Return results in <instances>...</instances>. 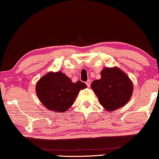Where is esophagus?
<instances>
[{"label":"esophagus","instance_id":"obj_1","mask_svg":"<svg viewBox=\"0 0 159 159\" xmlns=\"http://www.w3.org/2000/svg\"><path fill=\"white\" fill-rule=\"evenodd\" d=\"M85 83H86V84H87V86H88V88H90V84H91V81H90V80H88V81H87V82H85Z\"/></svg>","mask_w":159,"mask_h":159}]
</instances>
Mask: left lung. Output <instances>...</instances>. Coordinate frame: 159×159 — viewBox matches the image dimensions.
<instances>
[{
    "label": "left lung",
    "mask_w": 159,
    "mask_h": 159,
    "mask_svg": "<svg viewBox=\"0 0 159 159\" xmlns=\"http://www.w3.org/2000/svg\"><path fill=\"white\" fill-rule=\"evenodd\" d=\"M101 75V79L91 84L101 105L106 111H113L127 103L133 92L129 77L118 67L104 68Z\"/></svg>",
    "instance_id": "1"
}]
</instances>
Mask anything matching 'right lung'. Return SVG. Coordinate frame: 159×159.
<instances>
[{
  "instance_id": "1",
  "label": "right lung",
  "mask_w": 159,
  "mask_h": 159,
  "mask_svg": "<svg viewBox=\"0 0 159 159\" xmlns=\"http://www.w3.org/2000/svg\"><path fill=\"white\" fill-rule=\"evenodd\" d=\"M86 87L81 81L74 83L61 71H51L39 80L35 90L39 100L48 109L61 113L73 105L80 90Z\"/></svg>"
}]
</instances>
